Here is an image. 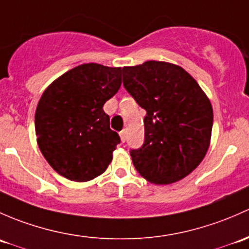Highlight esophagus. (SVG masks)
Here are the masks:
<instances>
[{
	"mask_svg": "<svg viewBox=\"0 0 249 249\" xmlns=\"http://www.w3.org/2000/svg\"><path fill=\"white\" fill-rule=\"evenodd\" d=\"M120 137H121L122 142H124L125 139H127V132H125V129L121 130V132H120Z\"/></svg>",
	"mask_w": 249,
	"mask_h": 249,
	"instance_id": "obj_1",
	"label": "esophagus"
}]
</instances>
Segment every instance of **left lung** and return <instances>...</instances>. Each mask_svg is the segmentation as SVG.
Segmentation results:
<instances>
[{
  "label": "left lung",
  "mask_w": 249,
  "mask_h": 249,
  "mask_svg": "<svg viewBox=\"0 0 249 249\" xmlns=\"http://www.w3.org/2000/svg\"><path fill=\"white\" fill-rule=\"evenodd\" d=\"M124 86L146 110L145 139L129 151L138 173L156 184L186 178L204 160L213 111L196 80L178 66L147 61L122 68Z\"/></svg>",
  "instance_id": "obj_1"
}]
</instances>
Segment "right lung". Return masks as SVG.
<instances>
[{
    "label": "right lung",
    "instance_id": "right-lung-1",
    "mask_svg": "<svg viewBox=\"0 0 249 249\" xmlns=\"http://www.w3.org/2000/svg\"><path fill=\"white\" fill-rule=\"evenodd\" d=\"M121 68L78 66L44 91L35 116L37 142L51 168L85 182L107 170L119 134L110 129L103 106L121 86Z\"/></svg>",
    "mask_w": 249,
    "mask_h": 249
}]
</instances>
